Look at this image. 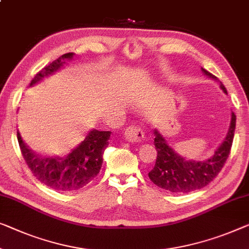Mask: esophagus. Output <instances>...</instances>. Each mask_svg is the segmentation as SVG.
<instances>
[{"label":"esophagus","mask_w":249,"mask_h":249,"mask_svg":"<svg viewBox=\"0 0 249 249\" xmlns=\"http://www.w3.org/2000/svg\"><path fill=\"white\" fill-rule=\"evenodd\" d=\"M124 136L126 140L129 141V142L137 143L142 142L144 133L142 131V128L139 127V126H128V127L125 129Z\"/></svg>","instance_id":"1"}]
</instances>
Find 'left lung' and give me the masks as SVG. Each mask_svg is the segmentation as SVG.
Instances as JSON below:
<instances>
[{"label": "left lung", "mask_w": 249, "mask_h": 249, "mask_svg": "<svg viewBox=\"0 0 249 249\" xmlns=\"http://www.w3.org/2000/svg\"><path fill=\"white\" fill-rule=\"evenodd\" d=\"M202 72L211 79L218 80L216 76L201 68ZM220 88L225 94L227 90L220 83ZM236 115L231 112V125L227 135L219 146L216 148L213 155L202 161L185 160L169 145L157 128L154 129V145L158 151L157 162L154 168L148 172V178L158 187L165 189L174 194H188L199 190L209 184L218 176L227 160L235 134Z\"/></svg>", "instance_id": "1"}]
</instances>
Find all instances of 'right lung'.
<instances>
[{"instance_id":"right-lung-1","label":"right lung","mask_w":249,"mask_h":249,"mask_svg":"<svg viewBox=\"0 0 249 249\" xmlns=\"http://www.w3.org/2000/svg\"><path fill=\"white\" fill-rule=\"evenodd\" d=\"M73 55L75 53H65L44 67L31 80L30 87L64 68L67 62L72 60ZM110 134L112 132L109 131L92 128L83 142L72 148L66 157H40L27 146L18 131V141L22 155L33 176L47 187L68 192L84 188L101 171L103 154L108 146Z\"/></svg>"}]
</instances>
